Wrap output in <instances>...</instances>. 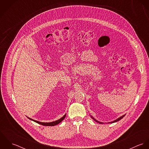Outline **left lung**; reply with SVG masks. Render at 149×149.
Instances as JSON below:
<instances>
[{
	"label": "left lung",
	"instance_id": "left-lung-1",
	"mask_svg": "<svg viewBox=\"0 0 149 149\" xmlns=\"http://www.w3.org/2000/svg\"><path fill=\"white\" fill-rule=\"evenodd\" d=\"M125 116V115H123V116H121V117H120V118H118V119H116V120H114V121H113V122H111V123H114V122H118V121H119V120H120V119H122V118H123V117H124V116ZM91 117H92V116H91ZM92 119H93V120H95V121H96V122H98V123H100V124H101V123H102V122H98V121H97V120H96V119H94V118H93V117H92Z\"/></svg>",
	"mask_w": 149,
	"mask_h": 149
}]
</instances>
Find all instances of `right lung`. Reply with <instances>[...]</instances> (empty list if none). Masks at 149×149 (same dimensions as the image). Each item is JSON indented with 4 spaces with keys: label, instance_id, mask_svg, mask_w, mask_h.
<instances>
[{
    "label": "right lung",
    "instance_id": "obj_1",
    "mask_svg": "<svg viewBox=\"0 0 149 149\" xmlns=\"http://www.w3.org/2000/svg\"><path fill=\"white\" fill-rule=\"evenodd\" d=\"M65 116H66V114L64 115L63 117H62L61 119L56 120V121H54V122H49V123H43V122H38V121H37V120H33L30 118H28L29 119L40 124V125H41L43 126H55V125H57L58 124H59L60 122H61L64 119V118H65Z\"/></svg>",
    "mask_w": 149,
    "mask_h": 149
}]
</instances>
